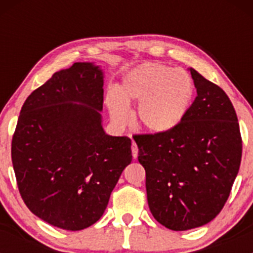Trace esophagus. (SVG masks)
I'll return each mask as SVG.
<instances>
[{
  "label": "esophagus",
  "mask_w": 253,
  "mask_h": 253,
  "mask_svg": "<svg viewBox=\"0 0 253 253\" xmlns=\"http://www.w3.org/2000/svg\"><path fill=\"white\" fill-rule=\"evenodd\" d=\"M131 149H132V155H133V158L136 159V158L138 157V147H137V144L134 142H132Z\"/></svg>",
  "instance_id": "34e87169"
}]
</instances>
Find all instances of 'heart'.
Returning a JSON list of instances; mask_svg holds the SVG:
<instances>
[{
  "label": "heart",
  "mask_w": 253,
  "mask_h": 253,
  "mask_svg": "<svg viewBox=\"0 0 253 253\" xmlns=\"http://www.w3.org/2000/svg\"><path fill=\"white\" fill-rule=\"evenodd\" d=\"M195 96V83L186 71L163 63H143L125 76L120 91L108 95L116 124H125L127 103H139L137 124L152 133H168L185 120Z\"/></svg>",
  "instance_id": "obj_1"
}]
</instances>
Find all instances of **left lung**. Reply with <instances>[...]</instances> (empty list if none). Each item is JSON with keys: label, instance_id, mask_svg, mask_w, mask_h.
Listing matches in <instances>:
<instances>
[{"label": "left lung", "instance_id": "8db88e82", "mask_svg": "<svg viewBox=\"0 0 253 253\" xmlns=\"http://www.w3.org/2000/svg\"><path fill=\"white\" fill-rule=\"evenodd\" d=\"M197 96L171 132L138 134L148 206L170 230L206 225L225 205L240 169L242 141L225 91L190 68Z\"/></svg>", "mask_w": 253, "mask_h": 253}]
</instances>
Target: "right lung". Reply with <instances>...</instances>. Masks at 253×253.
Listing matches in <instances>:
<instances>
[{
	"label": "right lung",
	"mask_w": 253,
	"mask_h": 253,
	"mask_svg": "<svg viewBox=\"0 0 253 253\" xmlns=\"http://www.w3.org/2000/svg\"><path fill=\"white\" fill-rule=\"evenodd\" d=\"M104 72L76 62L53 73L23 104L12 139V163L33 214L65 230L100 219L125 168L131 139L103 128Z\"/></svg>",
	"instance_id": "obj_1"
}]
</instances>
